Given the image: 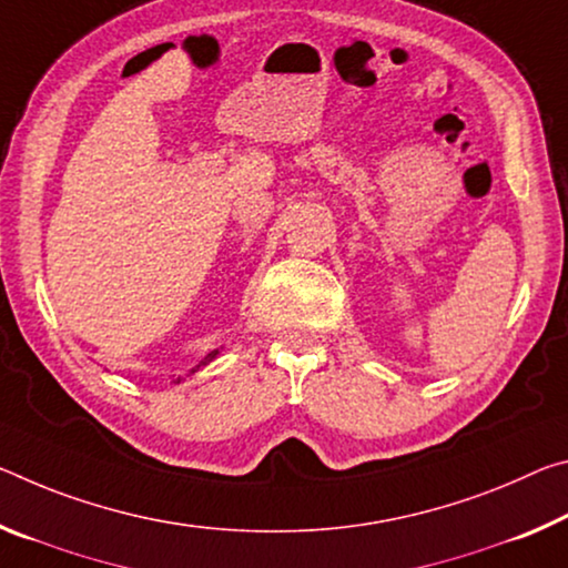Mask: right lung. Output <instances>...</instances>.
Wrapping results in <instances>:
<instances>
[{
	"instance_id": "obj_1",
	"label": "right lung",
	"mask_w": 568,
	"mask_h": 568,
	"mask_svg": "<svg viewBox=\"0 0 568 568\" xmlns=\"http://www.w3.org/2000/svg\"><path fill=\"white\" fill-rule=\"evenodd\" d=\"M214 354H217V351H214ZM214 354H210V356H206V358H204V362H202V364H206V362H210V358H212V356H214Z\"/></svg>"
}]
</instances>
